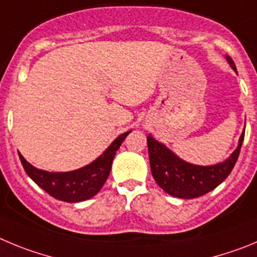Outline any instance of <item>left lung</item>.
<instances>
[{
	"mask_svg": "<svg viewBox=\"0 0 257 257\" xmlns=\"http://www.w3.org/2000/svg\"><path fill=\"white\" fill-rule=\"evenodd\" d=\"M225 59L237 73L233 60L229 56H225ZM243 138L244 131L238 141L237 149L228 159L214 165L203 166L187 163L150 134L147 136V146L152 177L170 196L178 198L200 197L216 188L230 174L239 156Z\"/></svg>",
	"mask_w": 257,
	"mask_h": 257,
	"instance_id": "left-lung-1",
	"label": "left lung"
}]
</instances>
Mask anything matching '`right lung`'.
Segmentation results:
<instances>
[{
  "label": "right lung",
  "mask_w": 257,
  "mask_h": 257,
  "mask_svg": "<svg viewBox=\"0 0 257 257\" xmlns=\"http://www.w3.org/2000/svg\"><path fill=\"white\" fill-rule=\"evenodd\" d=\"M131 132H125L115 138L111 145L91 164L71 172H47L28 163L20 152L19 157L25 173L48 195L65 202H80L93 197L102 188L111 170L115 154Z\"/></svg>",
  "instance_id": "1"
}]
</instances>
